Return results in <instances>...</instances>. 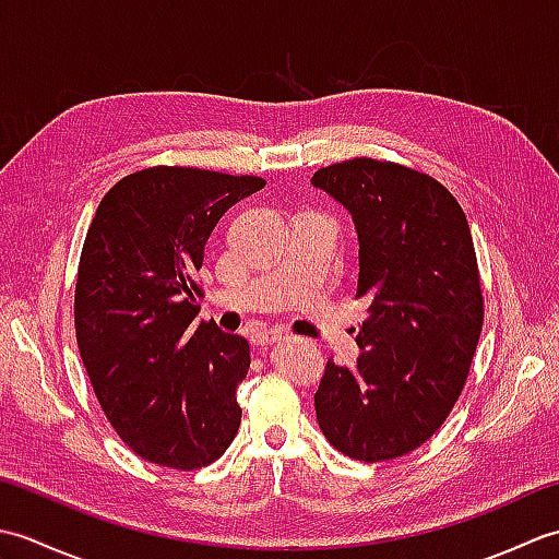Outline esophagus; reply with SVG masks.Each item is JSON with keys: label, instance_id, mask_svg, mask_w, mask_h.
Segmentation results:
<instances>
[{"label": "esophagus", "instance_id": "esophagus-1", "mask_svg": "<svg viewBox=\"0 0 559 559\" xmlns=\"http://www.w3.org/2000/svg\"><path fill=\"white\" fill-rule=\"evenodd\" d=\"M283 334L278 329H261V331H254L252 334V341H254V346H269V343H273V341H278Z\"/></svg>", "mask_w": 559, "mask_h": 559}]
</instances>
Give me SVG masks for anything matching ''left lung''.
I'll return each instance as SVG.
<instances>
[{
	"instance_id": "obj_1",
	"label": "left lung",
	"mask_w": 559,
	"mask_h": 559,
	"mask_svg": "<svg viewBox=\"0 0 559 559\" xmlns=\"http://www.w3.org/2000/svg\"><path fill=\"white\" fill-rule=\"evenodd\" d=\"M312 185L350 211L358 298L370 302L358 365L326 362L317 423L355 461L406 456L449 418L480 338L485 300L466 213L435 177L391 160L326 165Z\"/></svg>"
}]
</instances>
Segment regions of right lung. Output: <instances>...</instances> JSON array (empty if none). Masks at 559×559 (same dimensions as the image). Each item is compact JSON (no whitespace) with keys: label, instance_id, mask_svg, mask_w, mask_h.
Returning a JSON list of instances; mask_svg holds the SVG:
<instances>
[{"label":"right lung","instance_id":"1","mask_svg":"<svg viewBox=\"0 0 559 559\" xmlns=\"http://www.w3.org/2000/svg\"><path fill=\"white\" fill-rule=\"evenodd\" d=\"M264 185L153 165L110 187L88 225L74 290L81 360L115 432L163 468L209 466L240 427L249 343L197 322V271L223 213Z\"/></svg>","mask_w":559,"mask_h":559}]
</instances>
